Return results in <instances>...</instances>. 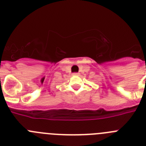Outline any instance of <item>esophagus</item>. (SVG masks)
Instances as JSON below:
<instances>
[{
  "label": "esophagus",
  "instance_id": "esophagus-1",
  "mask_svg": "<svg viewBox=\"0 0 146 146\" xmlns=\"http://www.w3.org/2000/svg\"><path fill=\"white\" fill-rule=\"evenodd\" d=\"M73 76H79L80 73H73Z\"/></svg>",
  "mask_w": 146,
  "mask_h": 146
}]
</instances>
